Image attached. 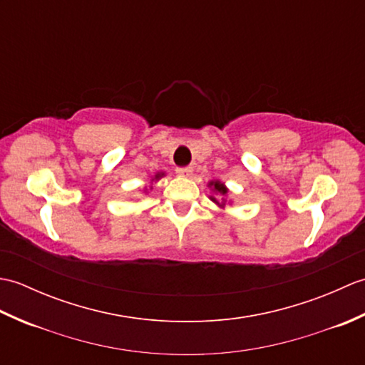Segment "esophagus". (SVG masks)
Wrapping results in <instances>:
<instances>
[{"label": "esophagus", "mask_w": 365, "mask_h": 365, "mask_svg": "<svg viewBox=\"0 0 365 365\" xmlns=\"http://www.w3.org/2000/svg\"><path fill=\"white\" fill-rule=\"evenodd\" d=\"M191 173H192L191 168H177V175H178V177L187 178V177L191 175Z\"/></svg>", "instance_id": "esophagus-1"}]
</instances>
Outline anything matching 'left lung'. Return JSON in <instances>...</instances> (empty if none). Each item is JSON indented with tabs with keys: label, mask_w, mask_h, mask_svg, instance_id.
I'll list each match as a JSON object with an SVG mask.
<instances>
[{
	"label": "left lung",
	"mask_w": 365,
	"mask_h": 365,
	"mask_svg": "<svg viewBox=\"0 0 365 365\" xmlns=\"http://www.w3.org/2000/svg\"><path fill=\"white\" fill-rule=\"evenodd\" d=\"M207 187L212 191L210 200L216 207L226 208L227 204H232V199H229V188L226 187V183L221 180H210Z\"/></svg>",
	"instance_id": "1"
}]
</instances>
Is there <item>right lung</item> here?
I'll list each match as a JSON object with an SVG mask.
<instances>
[{"instance_id": "add662e5", "label": "right lung", "mask_w": 365, "mask_h": 365, "mask_svg": "<svg viewBox=\"0 0 365 365\" xmlns=\"http://www.w3.org/2000/svg\"><path fill=\"white\" fill-rule=\"evenodd\" d=\"M166 175V173H165V170H158V173H155L152 177H150V187H144L143 188V192H144V195H149V191H152L153 190V185L155 183H157L158 180H161V178L163 177H165Z\"/></svg>"}]
</instances>
